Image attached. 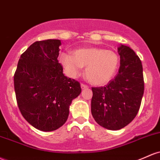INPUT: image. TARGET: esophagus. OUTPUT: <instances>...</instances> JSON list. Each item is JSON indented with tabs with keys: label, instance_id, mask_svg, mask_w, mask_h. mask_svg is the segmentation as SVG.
<instances>
[{
	"label": "esophagus",
	"instance_id": "34e87169",
	"mask_svg": "<svg viewBox=\"0 0 160 160\" xmlns=\"http://www.w3.org/2000/svg\"><path fill=\"white\" fill-rule=\"evenodd\" d=\"M81 88H82V89H87L88 88V86L86 85V84H84V83H81Z\"/></svg>",
	"mask_w": 160,
	"mask_h": 160
}]
</instances>
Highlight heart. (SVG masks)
I'll return each mask as SVG.
<instances>
[{
	"mask_svg": "<svg viewBox=\"0 0 160 160\" xmlns=\"http://www.w3.org/2000/svg\"><path fill=\"white\" fill-rule=\"evenodd\" d=\"M60 61L71 77L78 76L86 67V76L91 83L104 85L110 81L118 69L120 58L116 52L99 47L75 49L73 54L64 52Z\"/></svg>",
	"mask_w": 160,
	"mask_h": 160,
	"instance_id": "heart-1",
	"label": "heart"
}]
</instances>
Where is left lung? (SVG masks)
I'll return each mask as SVG.
<instances>
[{
  "mask_svg": "<svg viewBox=\"0 0 160 160\" xmlns=\"http://www.w3.org/2000/svg\"><path fill=\"white\" fill-rule=\"evenodd\" d=\"M120 68L105 87H92L91 112L95 121L108 130L122 129L131 123L140 109L144 91L141 61L131 48H118Z\"/></svg>",
  "mask_w": 160,
  "mask_h": 160,
  "instance_id": "8db88e82",
  "label": "left lung"
}]
</instances>
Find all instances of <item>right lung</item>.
I'll use <instances>...</instances> for the list:
<instances>
[{
  "label": "right lung",
  "instance_id": "obj_1",
  "mask_svg": "<svg viewBox=\"0 0 160 160\" xmlns=\"http://www.w3.org/2000/svg\"><path fill=\"white\" fill-rule=\"evenodd\" d=\"M60 45L58 39L32 44L21 54L13 77L19 109L40 131L61 127L68 118L72 100L81 92L80 83L63 73L58 61Z\"/></svg>",
  "mask_w": 160,
  "mask_h": 160
}]
</instances>
